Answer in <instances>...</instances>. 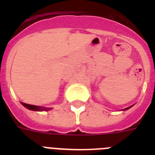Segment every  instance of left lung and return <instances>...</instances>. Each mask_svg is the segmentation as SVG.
Wrapping results in <instances>:
<instances>
[{"instance_id": "obj_1", "label": "left lung", "mask_w": 155, "mask_h": 155, "mask_svg": "<svg viewBox=\"0 0 155 155\" xmlns=\"http://www.w3.org/2000/svg\"><path fill=\"white\" fill-rule=\"evenodd\" d=\"M133 105H131V106H130V107H127V108H126V109H123V110H127V109H130V108H131L132 107Z\"/></svg>"}]
</instances>
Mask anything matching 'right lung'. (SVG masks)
Returning a JSON list of instances; mask_svg holds the SVG:
<instances>
[{
    "label": "right lung",
    "mask_w": 155,
    "mask_h": 155,
    "mask_svg": "<svg viewBox=\"0 0 155 155\" xmlns=\"http://www.w3.org/2000/svg\"><path fill=\"white\" fill-rule=\"evenodd\" d=\"M22 105H24L26 109H29V110L32 111H36V112H42V111H49L52 109V108H46L42 107V106H38V105H29V104L24 103V102H21Z\"/></svg>",
    "instance_id": "obj_1"
}]
</instances>
